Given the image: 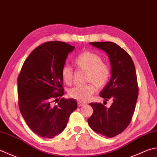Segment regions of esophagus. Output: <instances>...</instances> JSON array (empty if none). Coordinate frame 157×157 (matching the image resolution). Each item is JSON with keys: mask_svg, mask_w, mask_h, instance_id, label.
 Listing matches in <instances>:
<instances>
[{"mask_svg": "<svg viewBox=\"0 0 157 157\" xmlns=\"http://www.w3.org/2000/svg\"><path fill=\"white\" fill-rule=\"evenodd\" d=\"M77 105H78V106H84L85 104V103H83V102L78 101V102H77Z\"/></svg>", "mask_w": 157, "mask_h": 157, "instance_id": "1", "label": "esophagus"}]
</instances>
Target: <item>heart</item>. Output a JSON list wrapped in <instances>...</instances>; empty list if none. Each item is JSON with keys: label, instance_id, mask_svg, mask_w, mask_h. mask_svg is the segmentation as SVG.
<instances>
[{"label": "heart", "instance_id": "obj_1", "mask_svg": "<svg viewBox=\"0 0 157 157\" xmlns=\"http://www.w3.org/2000/svg\"><path fill=\"white\" fill-rule=\"evenodd\" d=\"M102 61L99 55L90 51L82 52L76 56L74 60L75 66L78 70L86 72L85 80L88 83L70 89L68 96L71 98L85 102L96 92V87L100 90L106 86L110 78L111 68ZM61 76L65 84L70 85L73 81V69L65 64L61 70Z\"/></svg>", "mask_w": 157, "mask_h": 157}]
</instances>
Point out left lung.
<instances>
[{"label": "left lung", "instance_id": "obj_1", "mask_svg": "<svg viewBox=\"0 0 157 157\" xmlns=\"http://www.w3.org/2000/svg\"><path fill=\"white\" fill-rule=\"evenodd\" d=\"M108 55L111 66V78L100 91V96L113 100L109 109L101 103H90L93 114L87 120L91 129L106 137L120 134L132 120L138 97L135 67L131 56L125 50L111 42H91Z\"/></svg>", "mask_w": 157, "mask_h": 157}]
</instances>
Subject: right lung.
Returning a JSON list of instances; mask_svg holds the SVG:
<instances>
[{
	"mask_svg": "<svg viewBox=\"0 0 157 157\" xmlns=\"http://www.w3.org/2000/svg\"><path fill=\"white\" fill-rule=\"evenodd\" d=\"M74 49L59 41L41 44L26 58L17 77L20 113L31 131L40 137L52 138L61 133L77 108L72 98H61L57 105L52 104L64 95L61 70Z\"/></svg>",
	"mask_w": 157,
	"mask_h": 157,
	"instance_id": "obj_1",
	"label": "right lung"
}]
</instances>
